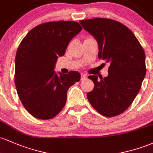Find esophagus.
Returning <instances> with one entry per match:
<instances>
[{
	"label": "esophagus",
	"mask_w": 153,
	"mask_h": 153,
	"mask_svg": "<svg viewBox=\"0 0 153 153\" xmlns=\"http://www.w3.org/2000/svg\"><path fill=\"white\" fill-rule=\"evenodd\" d=\"M86 78H87V75L85 74H82V73L80 74V79H81V80H84V79H85Z\"/></svg>",
	"instance_id": "34e87169"
}]
</instances>
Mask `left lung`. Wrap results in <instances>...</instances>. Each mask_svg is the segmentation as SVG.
Here are the masks:
<instances>
[{"label": "left lung", "instance_id": "obj_1", "mask_svg": "<svg viewBox=\"0 0 153 153\" xmlns=\"http://www.w3.org/2000/svg\"><path fill=\"white\" fill-rule=\"evenodd\" d=\"M99 45V58L110 63L107 77L98 79L87 98L94 108L105 117H115L131 104L141 88L145 75V54L133 34L122 23L109 19L80 21Z\"/></svg>", "mask_w": 153, "mask_h": 153}]
</instances>
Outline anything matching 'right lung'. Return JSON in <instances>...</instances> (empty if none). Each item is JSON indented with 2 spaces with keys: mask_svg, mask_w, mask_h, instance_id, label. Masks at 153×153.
Returning a JSON list of instances; mask_svg holds the SVG:
<instances>
[{
  "mask_svg": "<svg viewBox=\"0 0 153 153\" xmlns=\"http://www.w3.org/2000/svg\"><path fill=\"white\" fill-rule=\"evenodd\" d=\"M82 30L78 22H47L26 34L17 50L15 84L26 110L35 118L50 119L65 106L69 88L80 80V73L54 71L69 42Z\"/></svg>",
  "mask_w": 153,
  "mask_h": 153,
  "instance_id": "add662e5",
  "label": "right lung"
}]
</instances>
